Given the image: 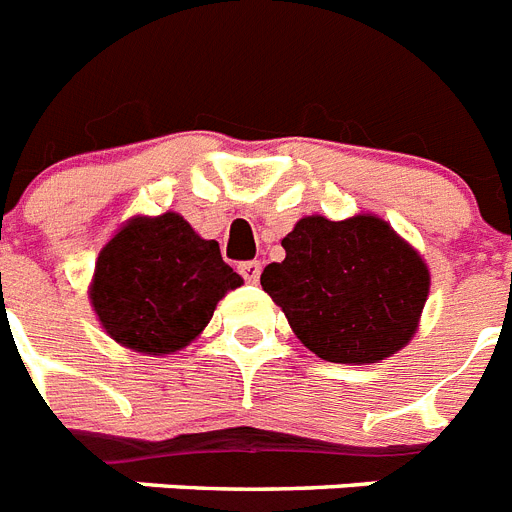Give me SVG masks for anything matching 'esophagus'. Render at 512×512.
Returning a JSON list of instances; mask_svg holds the SVG:
<instances>
[{
  "label": "esophagus",
  "mask_w": 512,
  "mask_h": 512,
  "mask_svg": "<svg viewBox=\"0 0 512 512\" xmlns=\"http://www.w3.org/2000/svg\"><path fill=\"white\" fill-rule=\"evenodd\" d=\"M237 272L243 275L245 282H259V277H261V261H243V264L237 267Z\"/></svg>",
  "instance_id": "1"
}]
</instances>
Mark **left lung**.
I'll return each instance as SVG.
<instances>
[{"label":"left lung","instance_id":"obj_1","mask_svg":"<svg viewBox=\"0 0 512 512\" xmlns=\"http://www.w3.org/2000/svg\"><path fill=\"white\" fill-rule=\"evenodd\" d=\"M285 259L261 272L293 333L327 362L391 357L418 330L428 267L378 216H306L282 237Z\"/></svg>","mask_w":512,"mask_h":512}]
</instances>
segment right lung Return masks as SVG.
Returning <instances> with one entry per match:
<instances>
[{"label": "right lung", "instance_id": "add662e5", "mask_svg": "<svg viewBox=\"0 0 512 512\" xmlns=\"http://www.w3.org/2000/svg\"><path fill=\"white\" fill-rule=\"evenodd\" d=\"M216 240H203L179 214L132 219L102 248L92 304L118 343L169 354L208 325L219 298L240 285Z\"/></svg>", "mask_w": 512, "mask_h": 512}]
</instances>
